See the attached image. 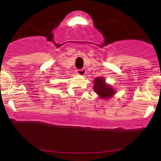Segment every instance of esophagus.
<instances>
[{
	"mask_svg": "<svg viewBox=\"0 0 161 161\" xmlns=\"http://www.w3.org/2000/svg\"><path fill=\"white\" fill-rule=\"evenodd\" d=\"M77 74L78 75H80V76H84V75H86V70L84 69H77Z\"/></svg>",
	"mask_w": 161,
	"mask_h": 161,
	"instance_id": "obj_1",
	"label": "esophagus"
}]
</instances>
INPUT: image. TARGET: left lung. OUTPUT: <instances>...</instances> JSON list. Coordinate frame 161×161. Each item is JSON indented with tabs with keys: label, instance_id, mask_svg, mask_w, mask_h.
<instances>
[{
	"label": "left lung",
	"instance_id": "1",
	"mask_svg": "<svg viewBox=\"0 0 161 161\" xmlns=\"http://www.w3.org/2000/svg\"><path fill=\"white\" fill-rule=\"evenodd\" d=\"M93 90L102 99H109L116 94V90L110 85L105 82L103 77H96L94 80Z\"/></svg>",
	"mask_w": 161,
	"mask_h": 161
}]
</instances>
